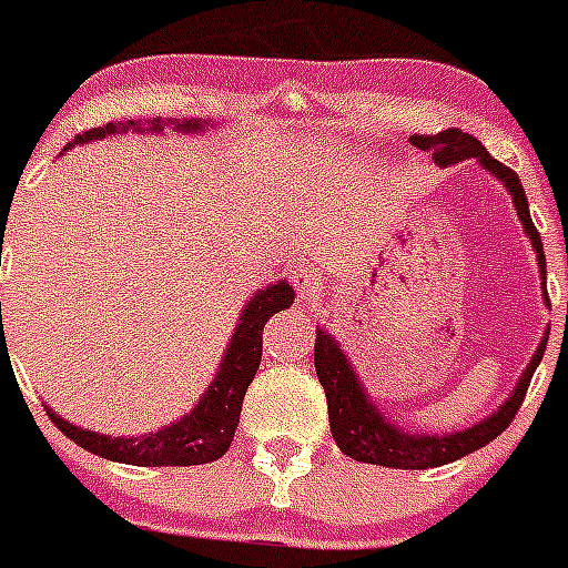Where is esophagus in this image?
<instances>
[{"instance_id": "obj_1", "label": "esophagus", "mask_w": 568, "mask_h": 568, "mask_svg": "<svg viewBox=\"0 0 568 568\" xmlns=\"http://www.w3.org/2000/svg\"><path fill=\"white\" fill-rule=\"evenodd\" d=\"M317 295V278H312V275H306L304 281H301V298H315Z\"/></svg>"}]
</instances>
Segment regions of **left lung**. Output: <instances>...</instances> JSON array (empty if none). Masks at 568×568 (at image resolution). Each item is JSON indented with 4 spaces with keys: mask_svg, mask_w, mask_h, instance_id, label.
Wrapping results in <instances>:
<instances>
[{
    "mask_svg": "<svg viewBox=\"0 0 568 568\" xmlns=\"http://www.w3.org/2000/svg\"><path fill=\"white\" fill-rule=\"evenodd\" d=\"M409 142L415 148L432 153L435 164L449 166L460 164L466 159H477L485 170L494 172L501 183L507 186V192L513 194V203H516V212L521 217L524 231L530 236L532 247L538 253V267L547 275V258H544V245L541 234L532 225L530 217V203L524 197L521 181H518L516 172L510 166H505L501 161H496L494 155L485 150V144H479L477 139L468 136L463 131H440L435 136H426V133H413ZM315 371L317 379H321L323 390H326L328 402V424H332V435L337 440V446L343 449L345 457L359 463H374V466H387V468H437L446 466V463H455L460 457L471 455V452L483 449L485 443H490L494 437H499L501 432L510 426V420L516 418L518 407H521L524 396H527V387H530L532 374H536L538 362H541L544 351H547V337L538 345L536 356L530 359L524 376L518 379L516 393L496 409L490 418L479 420L477 426H468V429L455 432V435H404L402 429H396L393 424H387L379 415V409L368 402V396L362 393V385L356 382L354 371H351L348 359L339 351V345L334 343V337L323 328H315Z\"/></svg>",
    "mask_w": 568,
    "mask_h": 568,
    "instance_id": "obj_1",
    "label": "left lung"
}]
</instances>
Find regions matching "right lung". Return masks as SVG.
I'll return each instance as SVG.
<instances>
[{
    "label": "right lung",
    "mask_w": 568,
    "mask_h": 568,
    "mask_svg": "<svg viewBox=\"0 0 568 568\" xmlns=\"http://www.w3.org/2000/svg\"><path fill=\"white\" fill-rule=\"evenodd\" d=\"M170 125V119L161 122V119H150V131H164ZM125 128H142V122H108V125L94 128V131H83L74 136L72 144L89 142V139H102L105 133L125 131ZM206 128V122L200 119H189L181 122L178 131H200ZM69 144V148H72ZM67 148V150H69ZM293 287L287 281H278L273 287L262 290L258 295H253L251 304L245 306L240 317V326H236L234 339L229 345V354H225L223 365H220V374L214 376L212 387L203 398H200L197 407L189 415H183L181 420H175L172 426H164L155 435L144 437H108L97 435V432H85L80 426L67 424L63 418H58L55 413H50L52 424L80 446V449L91 452V455H100L105 460L128 463V466H200V463H214L229 452L231 440H234L236 424H240L242 413V398H245L247 385L253 382L258 371V362H262V332L264 323L281 310H290L293 306ZM2 306V304H0ZM2 321V317H0Z\"/></svg>",
    "instance_id": "obj_1"
}]
</instances>
